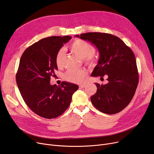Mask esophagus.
<instances>
[{
    "mask_svg": "<svg viewBox=\"0 0 154 154\" xmlns=\"http://www.w3.org/2000/svg\"><path fill=\"white\" fill-rule=\"evenodd\" d=\"M85 86H86V84H81V85H79V87L81 88H84Z\"/></svg>",
    "mask_w": 154,
    "mask_h": 154,
    "instance_id": "esophagus-1",
    "label": "esophagus"
}]
</instances>
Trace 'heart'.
<instances>
[{
  "mask_svg": "<svg viewBox=\"0 0 154 154\" xmlns=\"http://www.w3.org/2000/svg\"><path fill=\"white\" fill-rule=\"evenodd\" d=\"M69 48L72 53L84 59L87 63L92 64L96 62L97 58L94 54L95 51L94 47L88 42L81 39H75L70 45ZM64 56V49H60L55 56V64L58 68L62 67ZM86 75L87 70L85 69L69 70L65 73L64 79L70 82L79 84L84 81Z\"/></svg>",
  "mask_w": 154,
  "mask_h": 154,
  "instance_id": "heart-1",
  "label": "heart"
}]
</instances>
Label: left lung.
I'll use <instances>...</instances> for the list:
<instances>
[{
  "mask_svg": "<svg viewBox=\"0 0 154 154\" xmlns=\"http://www.w3.org/2000/svg\"><path fill=\"white\" fill-rule=\"evenodd\" d=\"M75 37L90 42L99 51L98 63L91 76L108 77V84H96L97 92L91 97L92 104L108 115L122 111L131 101L138 84L134 53L121 39L108 33L87 32Z\"/></svg>",
  "mask_w": 154,
  "mask_h": 154,
  "instance_id": "1",
  "label": "left lung"
}]
</instances>
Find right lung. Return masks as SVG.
<instances>
[{
    "mask_svg": "<svg viewBox=\"0 0 154 154\" xmlns=\"http://www.w3.org/2000/svg\"><path fill=\"white\" fill-rule=\"evenodd\" d=\"M69 36H50L40 39L26 49L20 59L16 82L25 103L38 116L55 118L68 108L72 96L79 86L62 82L60 85L50 84L58 69L55 56Z\"/></svg>",
    "mask_w": 154,
    "mask_h": 154,
    "instance_id": "1",
    "label": "right lung"
}]
</instances>
